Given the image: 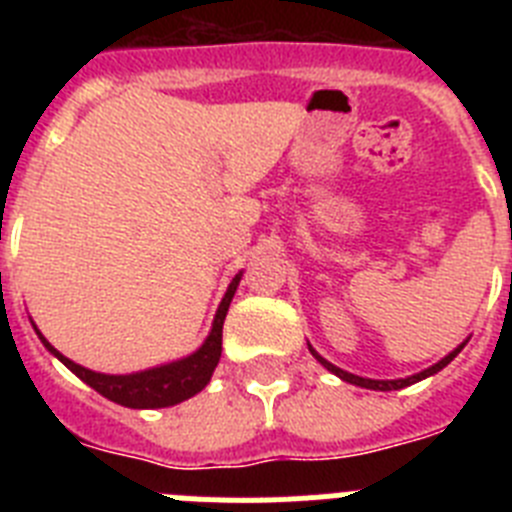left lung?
<instances>
[{
	"label": "left lung",
	"mask_w": 512,
	"mask_h": 512,
	"mask_svg": "<svg viewBox=\"0 0 512 512\" xmlns=\"http://www.w3.org/2000/svg\"><path fill=\"white\" fill-rule=\"evenodd\" d=\"M461 348H464V343H461L459 348H454V351H451L449 356H443V359L438 361V364H433L431 369H425V372H420V374H413V377H408V379H364V377H356V374L343 372V369L333 366V364H330V361H325L323 356L315 354V351H312V346H310V351H312V356H315V359H318L320 364L325 366V369H328V372H333V374H336V377H341L343 382L359 384V387H366V390H382V392H387V390H402V387H408V384H415V382H420V379H425V377H431V374L441 372L443 366L449 364V361L454 359L456 354H459Z\"/></svg>",
	"instance_id": "1"
}]
</instances>
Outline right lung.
<instances>
[{"mask_svg": "<svg viewBox=\"0 0 512 512\" xmlns=\"http://www.w3.org/2000/svg\"><path fill=\"white\" fill-rule=\"evenodd\" d=\"M238 282H241V274H235V279L230 282L223 302L217 307L210 336L202 343L200 351H194L192 356H187V359L182 361H174V364L148 369V372L125 374V377L89 372L84 366L74 364L71 359L58 354L56 348L45 341L43 336H40V341L45 343V348H48L51 354H56L63 364L69 366L76 377L84 379L92 390H97L99 395H104L107 400L117 402V405H125V408H169V405H176V402L187 400V397L205 390V384L210 382L217 361H220V351H223V323Z\"/></svg>", "mask_w": 512, "mask_h": 512, "instance_id": "1", "label": "right lung"}]
</instances>
